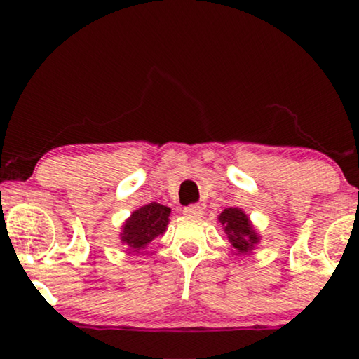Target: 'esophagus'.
Masks as SVG:
<instances>
[{
    "mask_svg": "<svg viewBox=\"0 0 359 359\" xmlns=\"http://www.w3.org/2000/svg\"><path fill=\"white\" fill-rule=\"evenodd\" d=\"M184 215L190 218H199L203 217V208L199 204H190L184 208Z\"/></svg>",
    "mask_w": 359,
    "mask_h": 359,
    "instance_id": "esophagus-1",
    "label": "esophagus"
}]
</instances>
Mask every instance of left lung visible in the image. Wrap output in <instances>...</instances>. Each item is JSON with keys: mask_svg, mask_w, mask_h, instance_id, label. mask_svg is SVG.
<instances>
[{"mask_svg": "<svg viewBox=\"0 0 359 359\" xmlns=\"http://www.w3.org/2000/svg\"><path fill=\"white\" fill-rule=\"evenodd\" d=\"M218 220L224 226V233L228 234L229 242L236 250L241 253L250 252L258 242V236L252 228L248 217L238 208L224 209Z\"/></svg>", "mask_w": 359, "mask_h": 359, "instance_id": "obj_1", "label": "left lung"}]
</instances>
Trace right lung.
<instances>
[{
	"mask_svg": "<svg viewBox=\"0 0 359 359\" xmlns=\"http://www.w3.org/2000/svg\"><path fill=\"white\" fill-rule=\"evenodd\" d=\"M169 214L171 209L166 205L150 203L144 208L133 212L131 217L123 224V233H121V242H125L130 248L141 250L149 242L154 241L156 236L166 231L169 223Z\"/></svg>",
	"mask_w": 359,
	"mask_h": 359,
	"instance_id": "add662e5",
	"label": "right lung"
}]
</instances>
